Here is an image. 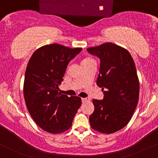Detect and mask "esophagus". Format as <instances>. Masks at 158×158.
Masks as SVG:
<instances>
[{
	"label": "esophagus",
	"instance_id": "esophagus-1",
	"mask_svg": "<svg viewBox=\"0 0 158 158\" xmlns=\"http://www.w3.org/2000/svg\"><path fill=\"white\" fill-rule=\"evenodd\" d=\"M81 100H82V102H83V103L88 102L90 101V99H89V98H82V99H81Z\"/></svg>",
	"mask_w": 158,
	"mask_h": 158
}]
</instances>
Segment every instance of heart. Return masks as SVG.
Here are the masks:
<instances>
[{"mask_svg":"<svg viewBox=\"0 0 158 158\" xmlns=\"http://www.w3.org/2000/svg\"><path fill=\"white\" fill-rule=\"evenodd\" d=\"M93 62V59H92L91 58H89V57H86V58H84L81 62V65L83 64H86V63H89V62Z\"/></svg>","mask_w":158,"mask_h":158,"instance_id":"obj_1","label":"heart"}]
</instances>
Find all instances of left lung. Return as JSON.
I'll use <instances>...</instances> for the list:
<instances>
[{
    "label": "left lung",
    "mask_w": 158,
    "mask_h": 158,
    "mask_svg": "<svg viewBox=\"0 0 158 158\" xmlns=\"http://www.w3.org/2000/svg\"><path fill=\"white\" fill-rule=\"evenodd\" d=\"M100 60L96 84L102 87L103 99H93L95 109L89 116L93 130L113 133L130 122L138 104L139 82L131 55L126 49L106 43L86 49Z\"/></svg>",
    "instance_id": "8db88e82"
}]
</instances>
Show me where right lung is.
<instances>
[{
  "label": "right lung",
  "instance_id": "obj_1",
  "mask_svg": "<svg viewBox=\"0 0 158 158\" xmlns=\"http://www.w3.org/2000/svg\"><path fill=\"white\" fill-rule=\"evenodd\" d=\"M81 50L52 44L38 49L28 61L23 87L25 104L35 123L48 133L69 130L81 106L80 97L58 91L69 62Z\"/></svg>",
  "mask_w": 158,
  "mask_h": 158
}]
</instances>
